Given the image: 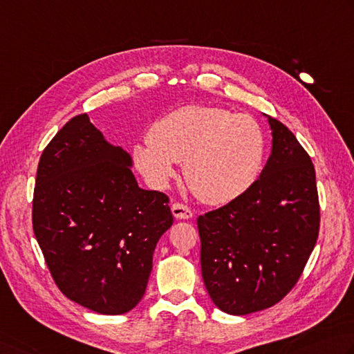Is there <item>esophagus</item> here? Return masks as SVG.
<instances>
[{"instance_id":"obj_1","label":"esophagus","mask_w":354,"mask_h":354,"mask_svg":"<svg viewBox=\"0 0 354 354\" xmlns=\"http://www.w3.org/2000/svg\"><path fill=\"white\" fill-rule=\"evenodd\" d=\"M171 213L176 219H190V218H193V212L189 209V207H185L184 204H179V203L171 205Z\"/></svg>"}]
</instances>
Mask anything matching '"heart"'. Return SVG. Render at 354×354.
Here are the masks:
<instances>
[{
	"instance_id": "b5f03b06",
	"label": "heart",
	"mask_w": 354,
	"mask_h": 354,
	"mask_svg": "<svg viewBox=\"0 0 354 354\" xmlns=\"http://www.w3.org/2000/svg\"><path fill=\"white\" fill-rule=\"evenodd\" d=\"M150 141L133 145L136 169L156 189L175 176L184 162L190 189L207 204H227L258 181L266 155V138L258 121L227 109L192 104L151 124Z\"/></svg>"
}]
</instances>
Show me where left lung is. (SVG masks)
<instances>
[{
  "mask_svg": "<svg viewBox=\"0 0 354 354\" xmlns=\"http://www.w3.org/2000/svg\"><path fill=\"white\" fill-rule=\"evenodd\" d=\"M272 153L245 195L198 218L210 299L244 316L278 304L299 279L319 233L311 159L282 122L264 115Z\"/></svg>",
  "mask_w": 354,
  "mask_h": 354,
  "instance_id": "obj_1",
  "label": "left lung"
}]
</instances>
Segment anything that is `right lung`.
I'll list each match as a JSON object with an SVG mask.
<instances>
[{
	"instance_id": "obj_1",
	"label": "right lung",
	"mask_w": 354,
	"mask_h": 354,
	"mask_svg": "<svg viewBox=\"0 0 354 354\" xmlns=\"http://www.w3.org/2000/svg\"><path fill=\"white\" fill-rule=\"evenodd\" d=\"M131 167L87 113L55 135L38 164L32 223L46 264L68 299L101 315L140 304L173 224L169 198L141 189Z\"/></svg>"
}]
</instances>
